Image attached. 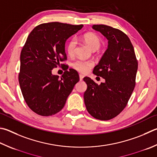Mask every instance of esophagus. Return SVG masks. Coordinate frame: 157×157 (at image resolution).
<instances>
[{"label": "esophagus", "mask_w": 157, "mask_h": 157, "mask_svg": "<svg viewBox=\"0 0 157 157\" xmlns=\"http://www.w3.org/2000/svg\"><path fill=\"white\" fill-rule=\"evenodd\" d=\"M83 78H84V75H82V74H79V79H80V80H82Z\"/></svg>", "instance_id": "esophagus-1"}]
</instances>
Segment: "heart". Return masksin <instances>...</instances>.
<instances>
[{
    "label": "heart",
    "instance_id": "heart-1",
    "mask_svg": "<svg viewBox=\"0 0 157 157\" xmlns=\"http://www.w3.org/2000/svg\"><path fill=\"white\" fill-rule=\"evenodd\" d=\"M84 42L89 46L93 51L98 50L101 46V39L95 33H88L84 34L82 37ZM77 47V39L72 38L70 39L66 45V51L69 56H73L75 53ZM94 63L91 60H84L78 59L73 62L72 66L76 71L85 73L88 72L90 68L93 67Z\"/></svg>",
    "mask_w": 157,
    "mask_h": 157
}]
</instances>
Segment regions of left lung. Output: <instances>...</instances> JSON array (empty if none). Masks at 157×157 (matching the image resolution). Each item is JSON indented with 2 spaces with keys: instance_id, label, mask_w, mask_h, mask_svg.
Segmentation results:
<instances>
[{
  "instance_id": "8db88e82",
  "label": "left lung",
  "mask_w": 157,
  "mask_h": 157,
  "mask_svg": "<svg viewBox=\"0 0 157 157\" xmlns=\"http://www.w3.org/2000/svg\"><path fill=\"white\" fill-rule=\"evenodd\" d=\"M93 29L108 40V49L93 70L105 82L98 85L85 77L84 103L94 118L110 120L127 106L136 84L138 62L130 40L123 31L105 25H94Z\"/></svg>"
}]
</instances>
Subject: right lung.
I'll use <instances>...</instances> for the list:
<instances>
[{"mask_svg":"<svg viewBox=\"0 0 157 157\" xmlns=\"http://www.w3.org/2000/svg\"><path fill=\"white\" fill-rule=\"evenodd\" d=\"M83 25L59 22L42 23L31 31L21 53L18 81L27 106L41 116H51L64 106L67 98L79 80L77 71L66 67L61 78L52 70L67 59V40Z\"/></svg>","mask_w":157,"mask_h":157,"instance_id":"right-lung-1","label":"right lung"}]
</instances>
